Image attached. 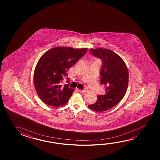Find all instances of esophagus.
<instances>
[{"mask_svg": "<svg viewBox=\"0 0 160 160\" xmlns=\"http://www.w3.org/2000/svg\"><path fill=\"white\" fill-rule=\"evenodd\" d=\"M78 91L80 92V93H82V94H84V93L86 92L85 90H80V89H78Z\"/></svg>", "mask_w": 160, "mask_h": 160, "instance_id": "esophagus-1", "label": "esophagus"}]
</instances>
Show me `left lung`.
Returning <instances> with one entry per match:
<instances>
[{"instance_id":"left-lung-1","label":"left lung","mask_w":160,"mask_h":160,"mask_svg":"<svg viewBox=\"0 0 160 160\" xmlns=\"http://www.w3.org/2000/svg\"><path fill=\"white\" fill-rule=\"evenodd\" d=\"M90 51L102 61L100 81L104 85L106 94L98 95L96 102L88 107L96 112H104L118 104L126 94L128 71L123 59L112 51L101 48H90Z\"/></svg>"}]
</instances>
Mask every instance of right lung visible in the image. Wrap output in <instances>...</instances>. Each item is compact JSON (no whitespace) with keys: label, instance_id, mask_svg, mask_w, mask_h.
<instances>
[{"label":"right lung","instance_id":"1","mask_svg":"<svg viewBox=\"0 0 160 160\" xmlns=\"http://www.w3.org/2000/svg\"><path fill=\"white\" fill-rule=\"evenodd\" d=\"M87 48L70 47L51 48L42 55L34 70L33 83L37 94L47 105L58 107L65 105L73 92L68 84L62 85L63 77L71 66L83 57Z\"/></svg>","mask_w":160,"mask_h":160}]
</instances>
